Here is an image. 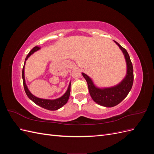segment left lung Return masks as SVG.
Wrapping results in <instances>:
<instances>
[{
	"instance_id": "obj_1",
	"label": "left lung",
	"mask_w": 154,
	"mask_h": 154,
	"mask_svg": "<svg viewBox=\"0 0 154 154\" xmlns=\"http://www.w3.org/2000/svg\"><path fill=\"white\" fill-rule=\"evenodd\" d=\"M114 42L122 51L127 62V74L122 82L114 87L101 88L96 87L91 78L85 73L82 72L83 76L87 82L88 91L92 99L97 104L106 107L114 106L121 103L127 97L130 91L131 90L134 82L133 66L129 54L127 50L121 46L117 42L114 41Z\"/></svg>"
}]
</instances>
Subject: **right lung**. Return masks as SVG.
<instances>
[{
  "mask_svg": "<svg viewBox=\"0 0 154 154\" xmlns=\"http://www.w3.org/2000/svg\"><path fill=\"white\" fill-rule=\"evenodd\" d=\"M40 49V48L38 47V46H35V48H33L31 49V51L28 53V54L27 55V57L25 60L24 67H23V69H22L23 85H24V90H25V92L26 93L27 97H28L32 101H33L35 104L38 105V106L42 107V108H44L45 109H47L49 110H56L59 109L60 108H61V107L63 106L64 105H66L69 96H70V92H71V83H69V85L68 87V88H67L66 92L65 93V94L62 97H59V98H57V99L53 100L39 98V97H37L35 96L34 95H32L30 92V91H29L28 88H27V87L26 84L25 78H24V66H25L26 61L32 54H33L35 51H38Z\"/></svg>",
  "mask_w": 154,
  "mask_h": 154,
  "instance_id": "add662e5",
  "label": "right lung"
}]
</instances>
